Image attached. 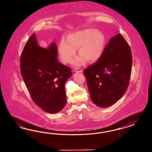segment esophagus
Wrapping results in <instances>:
<instances>
[{
  "mask_svg": "<svg viewBox=\"0 0 152 152\" xmlns=\"http://www.w3.org/2000/svg\"><path fill=\"white\" fill-rule=\"evenodd\" d=\"M75 72H76L81 73L83 72V70H82L81 68H76V69H75Z\"/></svg>",
  "mask_w": 152,
  "mask_h": 152,
  "instance_id": "34e87169",
  "label": "esophagus"
}]
</instances>
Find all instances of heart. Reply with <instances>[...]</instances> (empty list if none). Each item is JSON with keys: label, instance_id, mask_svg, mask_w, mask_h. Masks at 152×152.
<instances>
[{"label": "heart", "instance_id": "obj_1", "mask_svg": "<svg viewBox=\"0 0 152 152\" xmlns=\"http://www.w3.org/2000/svg\"><path fill=\"white\" fill-rule=\"evenodd\" d=\"M106 37L98 29H86L75 32L62 39L58 45V52L61 61L65 64L71 63L75 57L77 48L79 56L74 65L80 66L87 60L94 63L101 58L105 47Z\"/></svg>", "mask_w": 152, "mask_h": 152}]
</instances>
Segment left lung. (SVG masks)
Listing matches in <instances>:
<instances>
[{
    "instance_id": "1",
    "label": "left lung",
    "mask_w": 152,
    "mask_h": 152,
    "mask_svg": "<svg viewBox=\"0 0 152 152\" xmlns=\"http://www.w3.org/2000/svg\"><path fill=\"white\" fill-rule=\"evenodd\" d=\"M132 65L130 46L121 34L112 37L101 58L84 71L92 102L100 108L118 101L129 84Z\"/></svg>"
}]
</instances>
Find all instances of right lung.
Returning a JSON list of instances; mask_svg holds the SVG:
<instances>
[{
	"label": "right lung",
	"instance_id": "add662e5",
	"mask_svg": "<svg viewBox=\"0 0 152 152\" xmlns=\"http://www.w3.org/2000/svg\"><path fill=\"white\" fill-rule=\"evenodd\" d=\"M58 48L52 43L47 48L39 45L35 34L26 44L20 56V72L31 97L46 112L56 113L65 107V84L71 69L58 58Z\"/></svg>",
	"mask_w": 152,
	"mask_h": 152
}]
</instances>
